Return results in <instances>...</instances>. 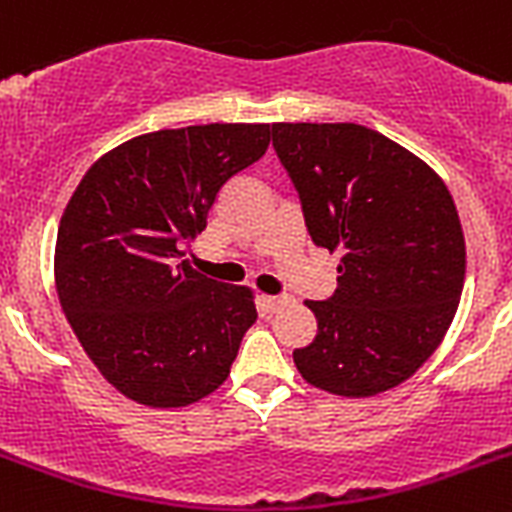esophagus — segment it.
I'll return each mask as SVG.
<instances>
[{
    "label": "esophagus",
    "instance_id": "1",
    "mask_svg": "<svg viewBox=\"0 0 512 512\" xmlns=\"http://www.w3.org/2000/svg\"><path fill=\"white\" fill-rule=\"evenodd\" d=\"M285 304H288V298L285 296H261V309H264L267 314L280 312Z\"/></svg>",
    "mask_w": 512,
    "mask_h": 512
}]
</instances>
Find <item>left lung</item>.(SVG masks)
<instances>
[{
	"mask_svg": "<svg viewBox=\"0 0 512 512\" xmlns=\"http://www.w3.org/2000/svg\"><path fill=\"white\" fill-rule=\"evenodd\" d=\"M312 243L341 251L338 288L309 301L317 335L293 362L338 396L399 386L431 357L460 304L455 200L418 155L359 124H272Z\"/></svg>",
	"mask_w": 512,
	"mask_h": 512,
	"instance_id": "8db88e82",
	"label": "left lung"
}]
</instances>
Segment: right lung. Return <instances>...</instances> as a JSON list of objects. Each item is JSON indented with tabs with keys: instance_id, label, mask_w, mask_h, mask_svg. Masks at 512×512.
<instances>
[{
	"instance_id": "1",
	"label": "right lung",
	"mask_w": 512,
	"mask_h": 512,
	"mask_svg": "<svg viewBox=\"0 0 512 512\" xmlns=\"http://www.w3.org/2000/svg\"><path fill=\"white\" fill-rule=\"evenodd\" d=\"M269 124L163 129L84 174L60 219L55 285L108 383L147 407H185L222 386L256 322L248 288L208 280L185 248L232 177L269 147Z\"/></svg>"
}]
</instances>
